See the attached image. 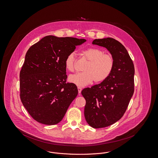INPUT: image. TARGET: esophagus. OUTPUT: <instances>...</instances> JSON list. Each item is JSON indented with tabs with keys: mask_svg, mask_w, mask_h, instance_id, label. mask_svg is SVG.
Wrapping results in <instances>:
<instances>
[{
	"mask_svg": "<svg viewBox=\"0 0 158 158\" xmlns=\"http://www.w3.org/2000/svg\"><path fill=\"white\" fill-rule=\"evenodd\" d=\"M78 94H81V90H82L81 87H78Z\"/></svg>",
	"mask_w": 158,
	"mask_h": 158,
	"instance_id": "obj_1",
	"label": "esophagus"
}]
</instances>
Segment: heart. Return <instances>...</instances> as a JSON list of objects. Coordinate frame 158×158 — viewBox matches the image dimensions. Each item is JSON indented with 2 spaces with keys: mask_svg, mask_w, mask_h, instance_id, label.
Here are the masks:
<instances>
[{
  "mask_svg": "<svg viewBox=\"0 0 158 158\" xmlns=\"http://www.w3.org/2000/svg\"><path fill=\"white\" fill-rule=\"evenodd\" d=\"M82 54L89 61L83 69L84 73L70 75L69 81L74 84L83 87L95 83H101L106 80L113 72L115 60L112 54L105 53L97 47H91L84 50ZM76 57L74 53L69 54L65 59V67L70 72L75 70Z\"/></svg>",
  "mask_w": 158,
  "mask_h": 158,
  "instance_id": "obj_1",
  "label": "heart"
}]
</instances>
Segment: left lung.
<instances>
[{"mask_svg": "<svg viewBox=\"0 0 158 158\" xmlns=\"http://www.w3.org/2000/svg\"><path fill=\"white\" fill-rule=\"evenodd\" d=\"M93 44L105 47L114 58L110 77L100 84L85 88L84 117L94 128L111 125L126 111L134 92V65L125 47L111 38L96 39Z\"/></svg>", "mask_w": 158, "mask_h": 158, "instance_id": "8db88e82", "label": "left lung"}]
</instances>
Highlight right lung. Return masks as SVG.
<instances>
[{"label": "right lung", "mask_w": 158, "mask_h": 158, "mask_svg": "<svg viewBox=\"0 0 158 158\" xmlns=\"http://www.w3.org/2000/svg\"><path fill=\"white\" fill-rule=\"evenodd\" d=\"M85 41L49 35L27 52L20 73V95L23 105L38 122L57 124L77 97L76 85L66 83L65 59Z\"/></svg>", "instance_id": "add662e5"}]
</instances>
